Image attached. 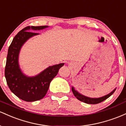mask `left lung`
Segmentation results:
<instances>
[{"mask_svg":"<svg viewBox=\"0 0 126 126\" xmlns=\"http://www.w3.org/2000/svg\"><path fill=\"white\" fill-rule=\"evenodd\" d=\"M71 90L73 94H74V95L75 96V97H76L77 99H79V101L83 102L86 103V104H96L101 102L105 101V99H107L109 97L111 96L114 94L115 90H116V88L114 89L111 92H110V94H107V95H105L104 96H102L100 97H97V98H93V97H89L86 96H84L83 94H80L78 91H77V90L75 89L74 87H73V86L71 87Z\"/></svg>","mask_w":126,"mask_h":126,"instance_id":"obj_1","label":"left lung"}]
</instances>
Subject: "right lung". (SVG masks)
Returning <instances> with one entry per match:
<instances>
[{
  "mask_svg": "<svg viewBox=\"0 0 126 126\" xmlns=\"http://www.w3.org/2000/svg\"><path fill=\"white\" fill-rule=\"evenodd\" d=\"M48 26H28L13 39L8 49L5 70L7 84L13 94L21 99L34 102L42 99L47 93L52 79L57 75L64 63L49 66L39 74L29 77L22 73L19 65V54L24 44L32 37L39 34L30 30H41Z\"/></svg>",
  "mask_w": 126,
  "mask_h": 126,
  "instance_id": "add662e5",
  "label": "right lung"
}]
</instances>
